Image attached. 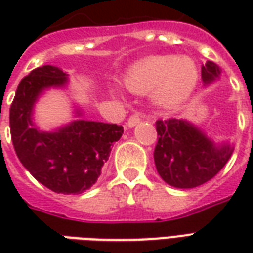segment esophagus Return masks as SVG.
Listing matches in <instances>:
<instances>
[{
    "instance_id": "obj_1",
    "label": "esophagus",
    "mask_w": 253,
    "mask_h": 253,
    "mask_svg": "<svg viewBox=\"0 0 253 253\" xmlns=\"http://www.w3.org/2000/svg\"><path fill=\"white\" fill-rule=\"evenodd\" d=\"M141 119H142V116L139 115V114H134V115H131L130 118H128V121H127V126L134 127L135 125H138V123L141 122Z\"/></svg>"
}]
</instances>
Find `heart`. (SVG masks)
<instances>
[{
    "label": "heart",
    "instance_id": "1",
    "mask_svg": "<svg viewBox=\"0 0 253 253\" xmlns=\"http://www.w3.org/2000/svg\"><path fill=\"white\" fill-rule=\"evenodd\" d=\"M198 78V67L191 58L152 55L128 67L123 83L135 93L154 89V97L160 104L177 105L190 97Z\"/></svg>",
    "mask_w": 253,
    "mask_h": 253
}]
</instances>
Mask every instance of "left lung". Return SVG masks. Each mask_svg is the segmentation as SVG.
<instances>
[{"instance_id": "obj_1", "label": "left lung", "mask_w": 253, "mask_h": 253, "mask_svg": "<svg viewBox=\"0 0 253 253\" xmlns=\"http://www.w3.org/2000/svg\"><path fill=\"white\" fill-rule=\"evenodd\" d=\"M221 76L211 61L202 65V80L210 85ZM154 164L161 179L176 188H194L211 180L233 153V145L215 143L184 119L156 122Z\"/></svg>"}]
</instances>
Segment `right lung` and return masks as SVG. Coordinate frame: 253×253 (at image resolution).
I'll return each mask as SVG.
<instances>
[{"label":"right lung","mask_w":253,"mask_h":253,"mask_svg":"<svg viewBox=\"0 0 253 253\" xmlns=\"http://www.w3.org/2000/svg\"><path fill=\"white\" fill-rule=\"evenodd\" d=\"M67 83V74L57 66L32 70L17 86L9 125L14 152L25 169L54 192L76 195L97 181L123 127L78 118L55 131H41L32 122L35 103L46 89L65 88ZM81 115L76 111V116Z\"/></svg>","instance_id":"right-lung-1"}]
</instances>
